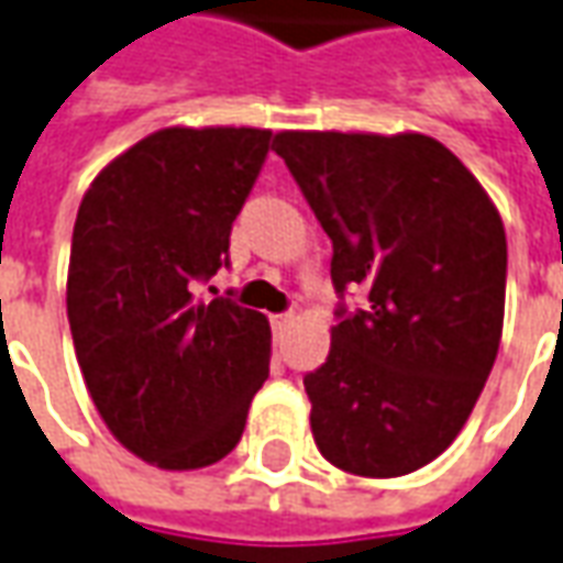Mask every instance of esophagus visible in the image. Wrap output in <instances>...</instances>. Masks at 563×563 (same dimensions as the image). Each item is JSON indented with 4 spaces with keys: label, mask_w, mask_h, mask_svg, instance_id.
<instances>
[{
    "label": "esophagus",
    "mask_w": 563,
    "mask_h": 563,
    "mask_svg": "<svg viewBox=\"0 0 563 563\" xmlns=\"http://www.w3.org/2000/svg\"><path fill=\"white\" fill-rule=\"evenodd\" d=\"M295 320V313H271V325H274V332H283L289 322Z\"/></svg>",
    "instance_id": "obj_1"
}]
</instances>
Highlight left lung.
<instances>
[{
  "label": "left lung",
  "mask_w": 563,
  "mask_h": 563,
  "mask_svg": "<svg viewBox=\"0 0 563 563\" xmlns=\"http://www.w3.org/2000/svg\"><path fill=\"white\" fill-rule=\"evenodd\" d=\"M274 152L332 241V350L305 375L310 430L338 470L393 478L445 451L494 368L506 231L485 188L423 133L283 131Z\"/></svg>",
  "instance_id": "left-lung-1"
}]
</instances>
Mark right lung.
<instances>
[{"label": "right lung", "mask_w": 563, "mask_h": 563, "mask_svg": "<svg viewBox=\"0 0 563 563\" xmlns=\"http://www.w3.org/2000/svg\"><path fill=\"white\" fill-rule=\"evenodd\" d=\"M271 131L164 128L118 155L81 200L66 313L106 427L161 470L234 451L268 377L265 313L195 286L228 268L231 225Z\"/></svg>", "instance_id": "right-lung-1"}]
</instances>
